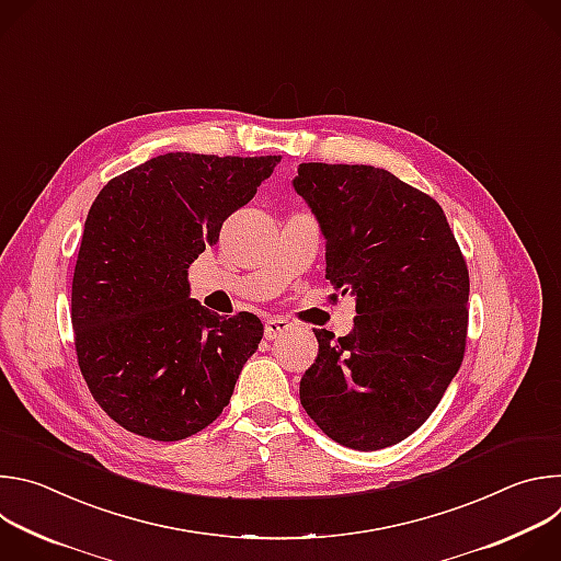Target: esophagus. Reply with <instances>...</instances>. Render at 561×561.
<instances>
[{
	"mask_svg": "<svg viewBox=\"0 0 561 561\" xmlns=\"http://www.w3.org/2000/svg\"><path fill=\"white\" fill-rule=\"evenodd\" d=\"M288 329H290V324L286 322V319H282V317H271L268 322H266V327H264V335H266V340H277V337L284 335Z\"/></svg>",
	"mask_w": 561,
	"mask_h": 561,
	"instance_id": "1",
	"label": "esophagus"
}]
</instances>
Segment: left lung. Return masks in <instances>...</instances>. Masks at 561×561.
<instances>
[{
	"mask_svg": "<svg viewBox=\"0 0 561 561\" xmlns=\"http://www.w3.org/2000/svg\"><path fill=\"white\" fill-rule=\"evenodd\" d=\"M293 188L327 239V277L357 310L346 337L314 331L301 407L342 446H392L431 417L461 366L466 262L442 206L383 169L299 164Z\"/></svg>",
	"mask_w": 561,
	"mask_h": 561,
	"instance_id": "8db88e82",
	"label": "left lung"
}]
</instances>
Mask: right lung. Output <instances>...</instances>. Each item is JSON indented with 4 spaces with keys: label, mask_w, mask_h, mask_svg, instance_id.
I'll use <instances>...</instances> for the list:
<instances>
[{
    "label": "right lung",
    "mask_w": 561,
    "mask_h": 561,
    "mask_svg": "<svg viewBox=\"0 0 561 561\" xmlns=\"http://www.w3.org/2000/svg\"><path fill=\"white\" fill-rule=\"evenodd\" d=\"M279 154L167 152L111 180L79 247L70 319L95 402L122 428L186 439L213 424L264 327L191 299L188 266L273 175Z\"/></svg>",
    "instance_id": "1"
}]
</instances>
